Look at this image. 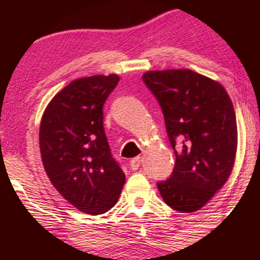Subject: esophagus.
I'll return each instance as SVG.
<instances>
[{
  "instance_id": "esophagus-1",
  "label": "esophagus",
  "mask_w": 260,
  "mask_h": 260,
  "mask_svg": "<svg viewBox=\"0 0 260 260\" xmlns=\"http://www.w3.org/2000/svg\"><path fill=\"white\" fill-rule=\"evenodd\" d=\"M140 162H142V159H140V156L134 157V159L131 160V164H129L131 169H132V170H138L139 166H140Z\"/></svg>"
}]
</instances>
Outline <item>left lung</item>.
<instances>
[{
    "label": "left lung",
    "instance_id": "obj_1",
    "mask_svg": "<svg viewBox=\"0 0 260 260\" xmlns=\"http://www.w3.org/2000/svg\"><path fill=\"white\" fill-rule=\"evenodd\" d=\"M143 82L157 100L176 155L162 199L181 213L204 207L228 181L237 149L234 105L221 84L190 70L151 71Z\"/></svg>",
    "mask_w": 260,
    "mask_h": 260
}]
</instances>
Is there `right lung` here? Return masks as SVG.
<instances>
[{
  "label": "right lung",
  "instance_id": "right-lung-1",
  "mask_svg": "<svg viewBox=\"0 0 260 260\" xmlns=\"http://www.w3.org/2000/svg\"><path fill=\"white\" fill-rule=\"evenodd\" d=\"M118 82L116 74L73 80L41 120V159L50 181L66 201L91 215L110 210L126 181L104 129V104Z\"/></svg>",
  "mask_w": 260,
  "mask_h": 260
}]
</instances>
